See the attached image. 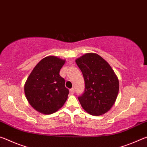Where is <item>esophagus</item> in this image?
I'll list each match as a JSON object with an SVG mask.
<instances>
[{"instance_id":"obj_1","label":"esophagus","mask_w":147,"mask_h":147,"mask_svg":"<svg viewBox=\"0 0 147 147\" xmlns=\"http://www.w3.org/2000/svg\"><path fill=\"white\" fill-rule=\"evenodd\" d=\"M74 92H75V90H74V88H71V89H69V93H70V94H74Z\"/></svg>"}]
</instances>
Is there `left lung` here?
<instances>
[{
    "label": "left lung",
    "mask_w": 147,
    "mask_h": 147,
    "mask_svg": "<svg viewBox=\"0 0 147 147\" xmlns=\"http://www.w3.org/2000/svg\"><path fill=\"white\" fill-rule=\"evenodd\" d=\"M82 72L85 89L78 99L88 113L99 116L107 113L116 101L119 82L114 71L102 57L86 53L76 59Z\"/></svg>",
    "instance_id": "8db88e82"
}]
</instances>
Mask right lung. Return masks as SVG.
<instances>
[{
    "instance_id": "add662e5",
    "label": "right lung",
    "mask_w": 147,
    "mask_h": 147,
    "mask_svg": "<svg viewBox=\"0 0 147 147\" xmlns=\"http://www.w3.org/2000/svg\"><path fill=\"white\" fill-rule=\"evenodd\" d=\"M65 63L55 56L46 57L38 62L26 79L25 94L34 109L45 115L52 114L63 106L69 90L59 72Z\"/></svg>"
}]
</instances>
